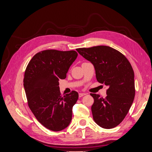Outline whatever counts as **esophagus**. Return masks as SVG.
Masks as SVG:
<instances>
[{
  "label": "esophagus",
  "mask_w": 152,
  "mask_h": 152,
  "mask_svg": "<svg viewBox=\"0 0 152 152\" xmlns=\"http://www.w3.org/2000/svg\"><path fill=\"white\" fill-rule=\"evenodd\" d=\"M86 94V93H79V98H81V97H82V96H85Z\"/></svg>",
  "instance_id": "1"
}]
</instances>
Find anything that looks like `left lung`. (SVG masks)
Wrapping results in <instances>:
<instances>
[{
    "label": "left lung",
    "mask_w": 152,
    "mask_h": 152,
    "mask_svg": "<svg viewBox=\"0 0 152 152\" xmlns=\"http://www.w3.org/2000/svg\"><path fill=\"white\" fill-rule=\"evenodd\" d=\"M94 66L98 82L108 87L107 97L91 94L94 122L104 129L120 124L129 110L135 96L134 73L128 59L117 50L106 45L77 49Z\"/></svg>",
    "instance_id": "obj_1"
}]
</instances>
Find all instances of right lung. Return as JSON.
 Instances as JSON below:
<instances>
[{
    "label": "right lung",
    "instance_id": "right-lung-1",
    "mask_svg": "<svg viewBox=\"0 0 152 152\" xmlns=\"http://www.w3.org/2000/svg\"><path fill=\"white\" fill-rule=\"evenodd\" d=\"M77 56L75 50H44L34 55L25 70L23 86L28 107L37 121L50 131H61L71 122L79 94L72 91L61 96L59 80L65 79Z\"/></svg>",
    "mask_w": 152,
    "mask_h": 152
}]
</instances>
